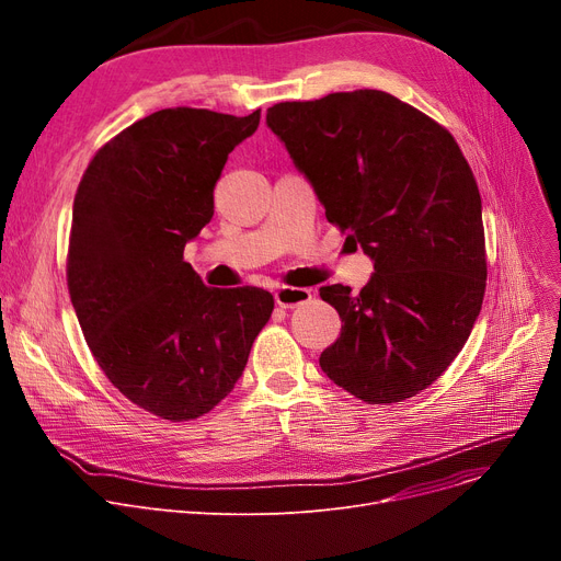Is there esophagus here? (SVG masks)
Returning <instances> with one entry per match:
<instances>
[{
	"mask_svg": "<svg viewBox=\"0 0 561 561\" xmlns=\"http://www.w3.org/2000/svg\"><path fill=\"white\" fill-rule=\"evenodd\" d=\"M311 300V288H293V286H279L275 290V302L282 309H293V307H300L305 302Z\"/></svg>",
	"mask_w": 561,
	"mask_h": 561,
	"instance_id": "34e87169",
	"label": "esophagus"
}]
</instances>
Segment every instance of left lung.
<instances>
[{"mask_svg":"<svg viewBox=\"0 0 561 561\" xmlns=\"http://www.w3.org/2000/svg\"><path fill=\"white\" fill-rule=\"evenodd\" d=\"M265 123L328 220L375 261L357 296L343 284L320 288L343 322L322 373L368 404L414 398L455 362L482 309L473 170L446 127L385 91L279 102Z\"/></svg>","mask_w":561,"mask_h":561,"instance_id":"1","label":"left lung"}]
</instances>
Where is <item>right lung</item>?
I'll list each match as a JSON object with an SVG mask.
<instances>
[{
  "instance_id": "1",
  "label": "right lung",
  "mask_w": 561,
  "mask_h": 561,
  "mask_svg": "<svg viewBox=\"0 0 561 561\" xmlns=\"http://www.w3.org/2000/svg\"><path fill=\"white\" fill-rule=\"evenodd\" d=\"M259 121L161 108L100 147L75 195L68 290L85 343L117 391L172 423L233 389L275 307L263 288L206 286L184 261Z\"/></svg>"
}]
</instances>
